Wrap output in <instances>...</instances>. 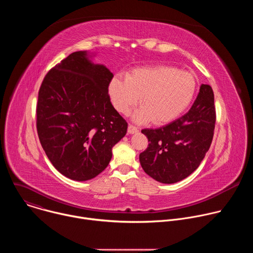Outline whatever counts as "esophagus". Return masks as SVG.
<instances>
[{
    "label": "esophagus",
    "mask_w": 253,
    "mask_h": 253,
    "mask_svg": "<svg viewBox=\"0 0 253 253\" xmlns=\"http://www.w3.org/2000/svg\"><path fill=\"white\" fill-rule=\"evenodd\" d=\"M137 132H138V128L133 126V125H131V124H129V126H128V133L129 134H134V133H137Z\"/></svg>",
    "instance_id": "obj_1"
}]
</instances>
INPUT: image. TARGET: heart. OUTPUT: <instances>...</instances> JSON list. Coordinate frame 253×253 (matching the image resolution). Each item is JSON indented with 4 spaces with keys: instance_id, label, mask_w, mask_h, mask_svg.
I'll use <instances>...</instances> for the list:
<instances>
[{
    "instance_id": "1",
    "label": "heart",
    "mask_w": 253,
    "mask_h": 253,
    "mask_svg": "<svg viewBox=\"0 0 253 253\" xmlns=\"http://www.w3.org/2000/svg\"><path fill=\"white\" fill-rule=\"evenodd\" d=\"M196 79L187 71L167 65L136 68L126 79L115 76L108 86L115 109L127 114L141 97L142 107L135 113L137 122L152 119L165 124L181 115L190 105L196 92Z\"/></svg>"
}]
</instances>
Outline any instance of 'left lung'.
Wrapping results in <instances>:
<instances>
[{"instance_id":"8db88e82","label":"left lung","mask_w":253,"mask_h":253,"mask_svg":"<svg viewBox=\"0 0 253 253\" xmlns=\"http://www.w3.org/2000/svg\"><path fill=\"white\" fill-rule=\"evenodd\" d=\"M216 113L214 94L202 84L190 110L157 129H143L149 145L139 155L140 164L156 181L171 184L194 172L211 145Z\"/></svg>"}]
</instances>
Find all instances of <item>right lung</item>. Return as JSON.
<instances>
[{
    "label": "right lung",
    "mask_w": 253,
    "mask_h": 253,
    "mask_svg": "<svg viewBox=\"0 0 253 253\" xmlns=\"http://www.w3.org/2000/svg\"><path fill=\"white\" fill-rule=\"evenodd\" d=\"M112 78L106 66L78 51L51 69L40 87L36 112L41 145L53 166L72 180L100 174L126 135L128 124L108 94Z\"/></svg>",
    "instance_id": "add662e5"
}]
</instances>
